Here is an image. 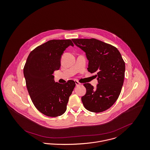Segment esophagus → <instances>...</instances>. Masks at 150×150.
<instances>
[{
    "instance_id": "34e87169",
    "label": "esophagus",
    "mask_w": 150,
    "mask_h": 150,
    "mask_svg": "<svg viewBox=\"0 0 150 150\" xmlns=\"http://www.w3.org/2000/svg\"><path fill=\"white\" fill-rule=\"evenodd\" d=\"M75 84H76V86H79V85H81V83H79L78 81H75Z\"/></svg>"
}]
</instances>
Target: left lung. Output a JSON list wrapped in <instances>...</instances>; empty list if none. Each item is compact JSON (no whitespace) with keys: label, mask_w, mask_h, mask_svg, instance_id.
Listing matches in <instances>:
<instances>
[{"label":"left lung","mask_w":150,"mask_h":150,"mask_svg":"<svg viewBox=\"0 0 150 150\" xmlns=\"http://www.w3.org/2000/svg\"><path fill=\"white\" fill-rule=\"evenodd\" d=\"M86 53L88 60V71L96 73V88L90 83L83 85L86 94L82 97L84 108L100 113L110 108L118 99L124 83L125 64L116 47L95 38L72 39Z\"/></svg>","instance_id":"left-lung-1"}]
</instances>
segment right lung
<instances>
[{"label": "right lung", "instance_id": "add662e5", "mask_svg": "<svg viewBox=\"0 0 150 150\" xmlns=\"http://www.w3.org/2000/svg\"><path fill=\"white\" fill-rule=\"evenodd\" d=\"M74 47L70 40H52L37 47L29 54L23 68L28 93L35 107L48 117L62 115L75 86L74 81L55 82L53 74L59 69L64 51Z\"/></svg>", "mask_w": 150, "mask_h": 150}]
</instances>
